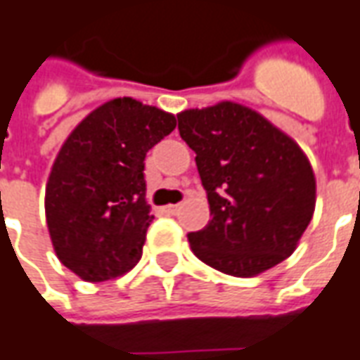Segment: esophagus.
I'll list each match as a JSON object with an SVG mask.
<instances>
[{
    "label": "esophagus",
    "instance_id": "obj_1",
    "mask_svg": "<svg viewBox=\"0 0 360 360\" xmlns=\"http://www.w3.org/2000/svg\"><path fill=\"white\" fill-rule=\"evenodd\" d=\"M176 212H178V205H176V204L165 205V213H168V215H174Z\"/></svg>",
    "mask_w": 360,
    "mask_h": 360
}]
</instances>
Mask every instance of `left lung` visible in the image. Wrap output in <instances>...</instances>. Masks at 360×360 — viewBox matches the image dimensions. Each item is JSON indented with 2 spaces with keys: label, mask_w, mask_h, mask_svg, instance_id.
<instances>
[{
  "label": "left lung",
  "mask_w": 360,
  "mask_h": 360,
  "mask_svg": "<svg viewBox=\"0 0 360 360\" xmlns=\"http://www.w3.org/2000/svg\"><path fill=\"white\" fill-rule=\"evenodd\" d=\"M178 131L195 153L212 215L188 235L195 257L239 278L288 259L316 210V176L298 143L235 101L186 109Z\"/></svg>",
  "instance_id": "8db88e82"
}]
</instances>
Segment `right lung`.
Masks as SVG:
<instances>
[{"label": "right lung", "mask_w": 360, "mask_h": 360, "mask_svg": "<svg viewBox=\"0 0 360 360\" xmlns=\"http://www.w3.org/2000/svg\"><path fill=\"white\" fill-rule=\"evenodd\" d=\"M176 117L115 98L82 119L54 158L44 213L54 252L86 282L117 278L141 260L150 215L145 156Z\"/></svg>", "instance_id": "add662e5"}]
</instances>
